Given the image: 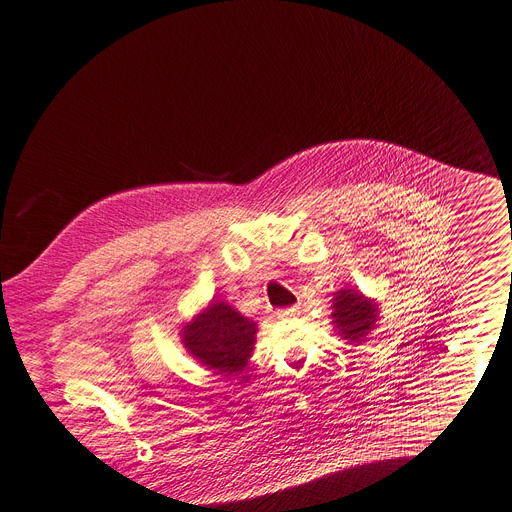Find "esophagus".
Wrapping results in <instances>:
<instances>
[{"label":"esophagus","mask_w":512,"mask_h":512,"mask_svg":"<svg viewBox=\"0 0 512 512\" xmlns=\"http://www.w3.org/2000/svg\"><path fill=\"white\" fill-rule=\"evenodd\" d=\"M296 315H300L298 306H290V309H282V311H278V317H282V319H292V317H296Z\"/></svg>","instance_id":"esophagus-1"}]
</instances>
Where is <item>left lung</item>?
I'll return each instance as SVG.
<instances>
[{"label": "left lung", "instance_id": "left-lung-1", "mask_svg": "<svg viewBox=\"0 0 512 512\" xmlns=\"http://www.w3.org/2000/svg\"><path fill=\"white\" fill-rule=\"evenodd\" d=\"M331 325L335 333L352 346L366 342L370 331L377 329L381 319V306L374 298H368L358 288L346 286L333 292L331 298Z\"/></svg>", "mask_w": 512, "mask_h": 512}]
</instances>
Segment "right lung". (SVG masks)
Returning <instances> with one entry per match:
<instances>
[{
	"label": "right lung",
	"mask_w": 512,
	"mask_h": 512,
	"mask_svg": "<svg viewBox=\"0 0 512 512\" xmlns=\"http://www.w3.org/2000/svg\"><path fill=\"white\" fill-rule=\"evenodd\" d=\"M181 344L191 358L222 377L241 374L255 350L257 323L226 300H210L181 327Z\"/></svg>",
	"instance_id": "right-lung-1"
}]
</instances>
